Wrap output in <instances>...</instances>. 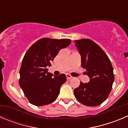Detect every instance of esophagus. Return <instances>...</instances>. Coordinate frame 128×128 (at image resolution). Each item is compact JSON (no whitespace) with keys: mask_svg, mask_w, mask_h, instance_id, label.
<instances>
[{"mask_svg":"<svg viewBox=\"0 0 128 128\" xmlns=\"http://www.w3.org/2000/svg\"><path fill=\"white\" fill-rule=\"evenodd\" d=\"M66 77H67V79H70L72 78V76L70 75V74H66Z\"/></svg>","mask_w":128,"mask_h":128,"instance_id":"1","label":"esophagus"}]
</instances>
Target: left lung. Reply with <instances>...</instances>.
<instances>
[{"label": "left lung", "instance_id": "1", "mask_svg": "<svg viewBox=\"0 0 128 128\" xmlns=\"http://www.w3.org/2000/svg\"><path fill=\"white\" fill-rule=\"evenodd\" d=\"M81 56V66L86 70L90 80L80 82L74 90L76 100L88 106L101 104L108 98L114 80L113 68L105 52L92 40L83 39L75 40Z\"/></svg>", "mask_w": 128, "mask_h": 128}]
</instances>
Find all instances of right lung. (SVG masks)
<instances>
[{"mask_svg": "<svg viewBox=\"0 0 128 128\" xmlns=\"http://www.w3.org/2000/svg\"><path fill=\"white\" fill-rule=\"evenodd\" d=\"M70 39L42 38L27 50L20 69L18 84L30 103L37 106L49 104L58 98L62 84L66 81L65 74L58 76L48 72L60 49L70 44Z\"/></svg>", "mask_w": 128, "mask_h": 128, "instance_id": "1", "label": "right lung"}]
</instances>
